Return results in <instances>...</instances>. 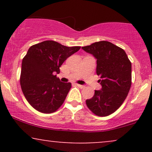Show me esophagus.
<instances>
[{
  "mask_svg": "<svg viewBox=\"0 0 152 152\" xmlns=\"http://www.w3.org/2000/svg\"><path fill=\"white\" fill-rule=\"evenodd\" d=\"M76 86L79 87L80 88H83L85 87V86H83V85H81V84H76Z\"/></svg>",
  "mask_w": 152,
  "mask_h": 152,
  "instance_id": "obj_1",
  "label": "esophagus"
}]
</instances>
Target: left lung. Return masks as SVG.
<instances>
[{"label": "left lung", "instance_id": "1", "mask_svg": "<svg viewBox=\"0 0 152 152\" xmlns=\"http://www.w3.org/2000/svg\"><path fill=\"white\" fill-rule=\"evenodd\" d=\"M96 59V74L101 90L86 101L94 114L106 116L117 110L126 99L132 85V63L124 49L106 41L82 47Z\"/></svg>", "mask_w": 152, "mask_h": 152}]
</instances>
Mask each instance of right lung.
I'll return each instance as SVG.
<instances>
[{"instance_id": "right-lung-1", "label": "right lung", "mask_w": 152, "mask_h": 152, "mask_svg": "<svg viewBox=\"0 0 152 152\" xmlns=\"http://www.w3.org/2000/svg\"><path fill=\"white\" fill-rule=\"evenodd\" d=\"M81 48L68 47L53 41L31 46L22 61L20 83L26 100L35 109L44 114L57 111L65 101L71 83L56 77L62 64Z\"/></svg>"}]
</instances>
